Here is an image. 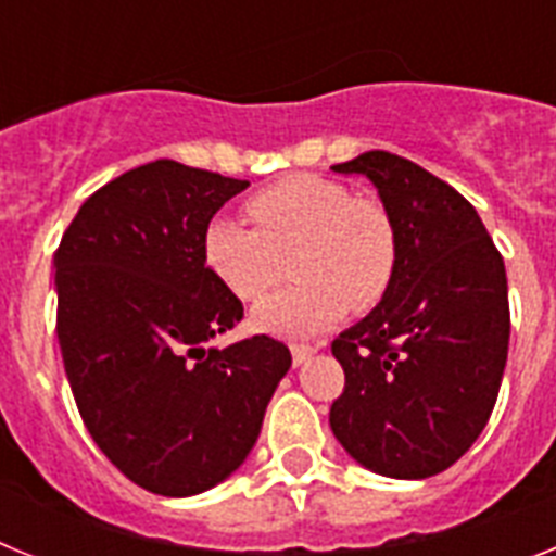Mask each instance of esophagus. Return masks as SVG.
Masks as SVG:
<instances>
[{
  "instance_id": "1",
  "label": "esophagus",
  "mask_w": 556,
  "mask_h": 556,
  "mask_svg": "<svg viewBox=\"0 0 556 556\" xmlns=\"http://www.w3.org/2000/svg\"><path fill=\"white\" fill-rule=\"evenodd\" d=\"M312 355H315V346H304V343H295V346H292V364L295 366L306 364Z\"/></svg>"
}]
</instances>
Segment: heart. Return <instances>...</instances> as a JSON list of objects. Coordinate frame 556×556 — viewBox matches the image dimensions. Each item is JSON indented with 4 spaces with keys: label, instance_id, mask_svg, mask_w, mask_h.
Listing matches in <instances>:
<instances>
[{
    "label": "heart",
    "instance_id": "1",
    "mask_svg": "<svg viewBox=\"0 0 556 556\" xmlns=\"http://www.w3.org/2000/svg\"><path fill=\"white\" fill-rule=\"evenodd\" d=\"M252 224L215 215L201 236L206 269L238 298L261 301L287 267L298 283L252 315L255 327L306 338L352 312H369L389 295L401 241L387 206L352 195L350 187L298 173L247 199Z\"/></svg>",
    "mask_w": 556,
    "mask_h": 556
}]
</instances>
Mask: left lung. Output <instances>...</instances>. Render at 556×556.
Listing matches in <instances>:
<instances>
[{
	"label": "left lung",
	"mask_w": 556,
	"mask_h": 556,
	"mask_svg": "<svg viewBox=\"0 0 556 556\" xmlns=\"http://www.w3.org/2000/svg\"><path fill=\"white\" fill-rule=\"evenodd\" d=\"M332 169L378 187L401 258L389 295L332 341L346 387L329 426L375 475L424 480L469 452L497 403L511 332L503 255L475 206L409 159L369 150Z\"/></svg>",
	"instance_id": "1"
}]
</instances>
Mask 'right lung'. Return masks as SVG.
<instances>
[{"instance_id":"add662e5","label":"right lung","mask_w":556,"mask_h":556,"mask_svg":"<svg viewBox=\"0 0 556 556\" xmlns=\"http://www.w3.org/2000/svg\"><path fill=\"white\" fill-rule=\"evenodd\" d=\"M250 181L159 159L96 190L64 229L56 334L87 432L132 483L190 497L258 440L292 355L269 334L213 346L244 306L201 236Z\"/></svg>"}]
</instances>
